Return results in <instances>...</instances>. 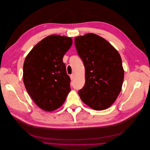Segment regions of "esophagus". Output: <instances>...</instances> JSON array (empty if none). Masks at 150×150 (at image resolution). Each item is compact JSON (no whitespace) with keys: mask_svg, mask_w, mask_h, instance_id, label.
I'll return each mask as SVG.
<instances>
[{"mask_svg":"<svg viewBox=\"0 0 150 150\" xmlns=\"http://www.w3.org/2000/svg\"><path fill=\"white\" fill-rule=\"evenodd\" d=\"M75 78V75L74 74H71V75H70V79H71V80H73Z\"/></svg>","mask_w":150,"mask_h":150,"instance_id":"obj_1","label":"esophagus"}]
</instances>
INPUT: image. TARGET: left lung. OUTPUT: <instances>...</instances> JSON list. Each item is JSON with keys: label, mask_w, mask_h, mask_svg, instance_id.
Masks as SVG:
<instances>
[{"label": "left lung", "mask_w": 150, "mask_h": 150, "mask_svg": "<svg viewBox=\"0 0 150 150\" xmlns=\"http://www.w3.org/2000/svg\"><path fill=\"white\" fill-rule=\"evenodd\" d=\"M75 45L85 68V84L79 91L83 103L95 110L110 107L122 89L124 71L119 52L94 33L75 37Z\"/></svg>", "instance_id": "obj_1"}]
</instances>
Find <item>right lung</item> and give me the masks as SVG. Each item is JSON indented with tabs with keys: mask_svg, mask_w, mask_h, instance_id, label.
Listing matches in <instances>:
<instances>
[{
	"mask_svg": "<svg viewBox=\"0 0 150 150\" xmlns=\"http://www.w3.org/2000/svg\"><path fill=\"white\" fill-rule=\"evenodd\" d=\"M72 42L70 37L52 35L37 44L25 59V88L34 103L44 111L58 109L71 90V80L62 59Z\"/></svg>",
	"mask_w": 150,
	"mask_h": 150,
	"instance_id": "obj_1",
	"label": "right lung"
}]
</instances>
